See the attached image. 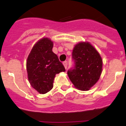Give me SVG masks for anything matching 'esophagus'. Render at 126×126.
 <instances>
[{
  "label": "esophagus",
  "mask_w": 126,
  "mask_h": 126,
  "mask_svg": "<svg viewBox=\"0 0 126 126\" xmlns=\"http://www.w3.org/2000/svg\"><path fill=\"white\" fill-rule=\"evenodd\" d=\"M63 65H64V68H65V69H66V68H67V62H66V61H64L63 63Z\"/></svg>",
  "instance_id": "obj_1"
}]
</instances>
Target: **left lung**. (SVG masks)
I'll return each mask as SVG.
<instances>
[{
    "label": "left lung",
    "mask_w": 126,
    "mask_h": 126,
    "mask_svg": "<svg viewBox=\"0 0 126 126\" xmlns=\"http://www.w3.org/2000/svg\"><path fill=\"white\" fill-rule=\"evenodd\" d=\"M75 67L68 70L69 79L76 88L88 91L98 82L102 72L103 61L89 42L77 44L72 52Z\"/></svg>",
    "instance_id": "1"
}]
</instances>
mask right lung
<instances>
[{
	"label": "right lung",
	"instance_id": "obj_1",
	"mask_svg": "<svg viewBox=\"0 0 126 126\" xmlns=\"http://www.w3.org/2000/svg\"><path fill=\"white\" fill-rule=\"evenodd\" d=\"M52 40L44 37L36 42L27 58L28 80L40 94L51 91L56 75L65 71L58 56L52 52Z\"/></svg>",
	"mask_w": 126,
	"mask_h": 126
}]
</instances>
